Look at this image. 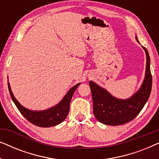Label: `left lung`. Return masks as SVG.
Masks as SVG:
<instances>
[{"label": "left lung", "instance_id": "obj_1", "mask_svg": "<svg viewBox=\"0 0 159 159\" xmlns=\"http://www.w3.org/2000/svg\"><path fill=\"white\" fill-rule=\"evenodd\" d=\"M136 39L138 40L137 37ZM143 48L147 60L145 80L140 90L130 98L117 99L93 82H89L93 97V114L100 122L111 126L129 122L138 116L148 100L152 88V75L148 52L145 47Z\"/></svg>", "mask_w": 159, "mask_h": 159}]
</instances>
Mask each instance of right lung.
Wrapping results in <instances>:
<instances>
[{
  "label": "right lung",
  "instance_id": "obj_1",
  "mask_svg": "<svg viewBox=\"0 0 159 159\" xmlns=\"http://www.w3.org/2000/svg\"><path fill=\"white\" fill-rule=\"evenodd\" d=\"M79 85L80 83L76 84L71 90H69L64 98L62 99V101L54 107L45 111H32L28 110L23 107L15 98L11 90L10 84L8 82V90H9L11 97L21 115L27 119L30 122L40 127H49L56 126L61 123L66 118L69 111L71 99L76 89Z\"/></svg>",
  "mask_w": 159,
  "mask_h": 159
}]
</instances>
